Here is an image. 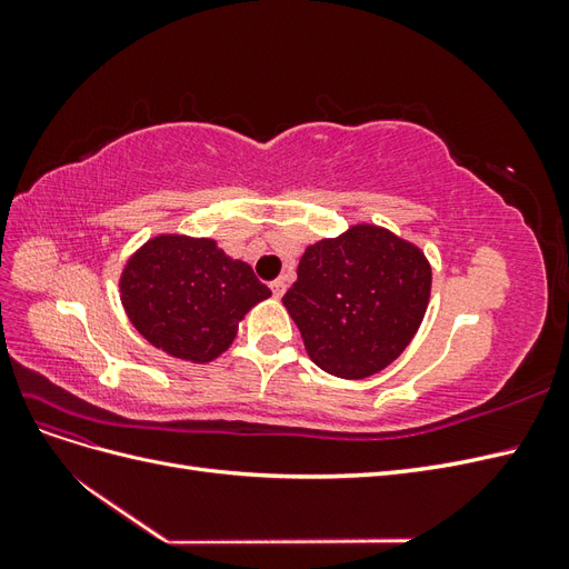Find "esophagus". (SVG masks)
Masks as SVG:
<instances>
[{
	"instance_id": "obj_1",
	"label": "esophagus",
	"mask_w": 569,
	"mask_h": 569,
	"mask_svg": "<svg viewBox=\"0 0 569 569\" xmlns=\"http://www.w3.org/2000/svg\"><path fill=\"white\" fill-rule=\"evenodd\" d=\"M270 289H272V297H282L284 291H287V282H284V278H278V280H272L270 282Z\"/></svg>"
}]
</instances>
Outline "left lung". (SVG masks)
Segmentation results:
<instances>
[{"label":"left lung","instance_id":"left-lung-1","mask_svg":"<svg viewBox=\"0 0 569 569\" xmlns=\"http://www.w3.org/2000/svg\"><path fill=\"white\" fill-rule=\"evenodd\" d=\"M432 270L418 247L372 226L308 247L282 303L325 372L363 380L401 356L427 311Z\"/></svg>","mask_w":569,"mask_h":569}]
</instances>
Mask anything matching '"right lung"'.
I'll use <instances>...</instances> for the list:
<instances>
[{"label": "right lung", "mask_w": 569, "mask_h": 569, "mask_svg": "<svg viewBox=\"0 0 569 569\" xmlns=\"http://www.w3.org/2000/svg\"><path fill=\"white\" fill-rule=\"evenodd\" d=\"M270 297L253 270L213 239L157 237L120 278V299L147 341L166 353L209 363L226 351L249 308Z\"/></svg>", "instance_id": "obj_1"}]
</instances>
